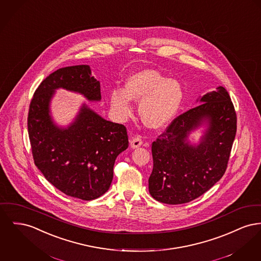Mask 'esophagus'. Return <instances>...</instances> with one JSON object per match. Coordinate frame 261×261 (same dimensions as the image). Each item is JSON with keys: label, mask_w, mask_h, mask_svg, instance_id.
Returning a JSON list of instances; mask_svg holds the SVG:
<instances>
[{"label": "esophagus", "mask_w": 261, "mask_h": 261, "mask_svg": "<svg viewBox=\"0 0 261 261\" xmlns=\"http://www.w3.org/2000/svg\"><path fill=\"white\" fill-rule=\"evenodd\" d=\"M142 144H143V141H142L141 137H133L130 140V146L133 149L139 148L140 146H142Z\"/></svg>", "instance_id": "1"}]
</instances>
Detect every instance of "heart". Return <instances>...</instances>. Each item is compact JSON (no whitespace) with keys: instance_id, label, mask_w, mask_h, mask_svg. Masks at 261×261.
Listing matches in <instances>:
<instances>
[{"instance_id":"obj_1","label":"heart","mask_w":261,"mask_h":261,"mask_svg":"<svg viewBox=\"0 0 261 261\" xmlns=\"http://www.w3.org/2000/svg\"><path fill=\"white\" fill-rule=\"evenodd\" d=\"M132 100L140 101L139 115L143 123L158 129L170 122L177 113L184 100V90L176 80L145 69L127 79L125 90L116 88L110 92V106L120 119L130 116Z\"/></svg>"}]
</instances>
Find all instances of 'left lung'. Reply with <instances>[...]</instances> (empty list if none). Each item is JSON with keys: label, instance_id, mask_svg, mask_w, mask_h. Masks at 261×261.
Segmentation results:
<instances>
[{"label": "left lung", "instance_id": "1", "mask_svg": "<svg viewBox=\"0 0 261 261\" xmlns=\"http://www.w3.org/2000/svg\"><path fill=\"white\" fill-rule=\"evenodd\" d=\"M201 105L172 120L152 144L153 171L149 177L152 197L166 204H184L198 198L224 175L237 132V114L223 87L197 99ZM205 123L200 144L187 140Z\"/></svg>", "mask_w": 261, "mask_h": 261}]
</instances>
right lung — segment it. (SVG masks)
Wrapping results in <instances>:
<instances>
[{
    "mask_svg": "<svg viewBox=\"0 0 261 261\" xmlns=\"http://www.w3.org/2000/svg\"><path fill=\"white\" fill-rule=\"evenodd\" d=\"M58 89L79 92L90 101L101 98L99 82L89 65L61 68L44 79L28 117L34 164L66 195L98 198L111 184L117 155L128 148L126 127L103 119L85 103L67 128L58 127L50 115V101Z\"/></svg>",
    "mask_w": 261,
    "mask_h": 261,
    "instance_id": "add662e5",
    "label": "right lung"
}]
</instances>
